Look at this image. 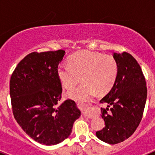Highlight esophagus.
Instances as JSON below:
<instances>
[{
  "label": "esophagus",
  "mask_w": 155,
  "mask_h": 155,
  "mask_svg": "<svg viewBox=\"0 0 155 155\" xmlns=\"http://www.w3.org/2000/svg\"><path fill=\"white\" fill-rule=\"evenodd\" d=\"M90 106H91V105H90V103H87V104H84V105H83V109H84V112H83V113H84V116H86V117H88V118L90 119H92L94 117V115H90L88 114V113L86 112V109H87V108H89Z\"/></svg>",
  "instance_id": "1"
}]
</instances>
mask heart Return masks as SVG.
Listing matches in <instances>:
<instances>
[{
  "label": "heart",
  "instance_id": "b5f03b06",
  "mask_svg": "<svg viewBox=\"0 0 155 155\" xmlns=\"http://www.w3.org/2000/svg\"><path fill=\"white\" fill-rule=\"evenodd\" d=\"M118 70L117 61L113 56L83 50L71 56L68 64L59 65L57 76L67 90L73 88L82 76L85 82L68 95L77 101H84L96 91L99 93L109 91L116 81Z\"/></svg>",
  "mask_w": 155,
  "mask_h": 155
}]
</instances>
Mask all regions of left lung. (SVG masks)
<instances>
[{
	"label": "left lung",
	"instance_id": "8db88e82",
	"mask_svg": "<svg viewBox=\"0 0 155 155\" xmlns=\"http://www.w3.org/2000/svg\"><path fill=\"white\" fill-rule=\"evenodd\" d=\"M113 57L118 64V74L112 89L100 101L108 103V108H101L105 127L96 132L98 139L110 144L124 141L135 132L143 117L147 94L136 59L127 52L114 53Z\"/></svg>",
	"mask_w": 155,
	"mask_h": 155
}]
</instances>
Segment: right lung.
Wrapping results in <instances>:
<instances>
[{"label": "right lung", "mask_w": 155, "mask_h": 155, "mask_svg": "<svg viewBox=\"0 0 155 155\" xmlns=\"http://www.w3.org/2000/svg\"><path fill=\"white\" fill-rule=\"evenodd\" d=\"M65 51L33 52L18 64L10 79L12 113L23 130L35 141L55 145L68 137L81 116L74 101L61 100L57 76Z\"/></svg>", "instance_id": "1"}]
</instances>
